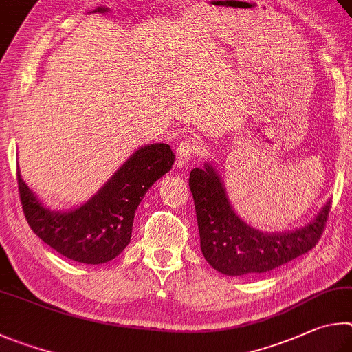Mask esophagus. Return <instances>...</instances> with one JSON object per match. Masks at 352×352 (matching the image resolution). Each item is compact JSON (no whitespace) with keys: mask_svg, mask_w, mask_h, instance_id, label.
Returning a JSON list of instances; mask_svg holds the SVG:
<instances>
[{"mask_svg":"<svg viewBox=\"0 0 352 352\" xmlns=\"http://www.w3.org/2000/svg\"><path fill=\"white\" fill-rule=\"evenodd\" d=\"M196 151H198V142L192 138H186L176 148L177 153V165H187L190 160L195 157Z\"/></svg>","mask_w":352,"mask_h":352,"instance_id":"34e87169","label":"esophagus"}]
</instances>
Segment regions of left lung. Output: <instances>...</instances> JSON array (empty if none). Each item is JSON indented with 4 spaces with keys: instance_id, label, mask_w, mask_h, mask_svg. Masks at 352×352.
<instances>
[{
    "instance_id": "1",
    "label": "left lung",
    "mask_w": 352,
    "mask_h": 352,
    "mask_svg": "<svg viewBox=\"0 0 352 352\" xmlns=\"http://www.w3.org/2000/svg\"><path fill=\"white\" fill-rule=\"evenodd\" d=\"M188 186L198 218L202 255L213 269L226 275L269 272L309 252L323 235L332 204L329 201L305 229L263 233L236 217L223 182L210 165L192 170Z\"/></svg>"
}]
</instances>
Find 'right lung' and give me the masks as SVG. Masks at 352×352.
<instances>
[{"instance_id":"add662e5","label":"right lung","mask_w":352,"mask_h":352,"mask_svg":"<svg viewBox=\"0 0 352 352\" xmlns=\"http://www.w3.org/2000/svg\"><path fill=\"white\" fill-rule=\"evenodd\" d=\"M173 164L175 153L170 145L142 146L94 198L69 213H54L41 206L16 170L24 218L36 236L69 260L108 263L129 244L135 208Z\"/></svg>"}]
</instances>
